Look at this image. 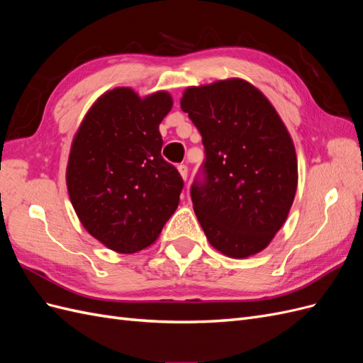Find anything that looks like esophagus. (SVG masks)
<instances>
[{
  "mask_svg": "<svg viewBox=\"0 0 363 363\" xmlns=\"http://www.w3.org/2000/svg\"><path fill=\"white\" fill-rule=\"evenodd\" d=\"M177 169H179L180 175L183 177V180L188 179V167H186V164H179Z\"/></svg>",
  "mask_w": 363,
  "mask_h": 363,
  "instance_id": "obj_1",
  "label": "esophagus"
}]
</instances>
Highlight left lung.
Listing matches in <instances>:
<instances>
[{"instance_id": "8db88e82", "label": "left lung", "mask_w": 363, "mask_h": 363, "mask_svg": "<svg viewBox=\"0 0 363 363\" xmlns=\"http://www.w3.org/2000/svg\"><path fill=\"white\" fill-rule=\"evenodd\" d=\"M180 106L203 138L206 159L191 199L208 242L228 257L256 255L286 221L298 183L286 127L240 79L188 87Z\"/></svg>"}]
</instances>
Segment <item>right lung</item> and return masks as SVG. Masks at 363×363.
I'll list each match as a JSON object with an SVG mask.
<instances>
[{
	"mask_svg": "<svg viewBox=\"0 0 363 363\" xmlns=\"http://www.w3.org/2000/svg\"><path fill=\"white\" fill-rule=\"evenodd\" d=\"M168 92L140 98L130 87L101 95L72 140L67 184L83 227L107 248L155 244L180 201L183 179L160 155Z\"/></svg>",
	"mask_w": 363,
	"mask_h": 363,
	"instance_id": "obj_1",
	"label": "right lung"
}]
</instances>
